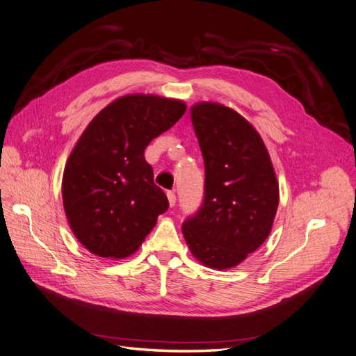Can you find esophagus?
<instances>
[{"label":"esophagus","instance_id":"34e87169","mask_svg":"<svg viewBox=\"0 0 356 356\" xmlns=\"http://www.w3.org/2000/svg\"><path fill=\"white\" fill-rule=\"evenodd\" d=\"M167 200H168V205L170 207H175V204H176V193L173 191L167 192Z\"/></svg>","mask_w":356,"mask_h":356}]
</instances>
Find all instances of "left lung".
Listing matches in <instances>:
<instances>
[{
    "mask_svg": "<svg viewBox=\"0 0 356 356\" xmlns=\"http://www.w3.org/2000/svg\"><path fill=\"white\" fill-rule=\"evenodd\" d=\"M191 118L204 156L205 195L181 232L202 266L234 268L271 233L279 181L264 140L238 111L202 101L192 105Z\"/></svg>",
    "mask_w": 356,
    "mask_h": 356,
    "instance_id": "8db88e82",
    "label": "left lung"
}]
</instances>
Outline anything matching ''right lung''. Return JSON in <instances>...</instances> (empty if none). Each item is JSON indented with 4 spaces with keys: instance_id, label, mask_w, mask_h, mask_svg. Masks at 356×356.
I'll return each instance as SVG.
<instances>
[{
    "instance_id": "add662e5",
    "label": "right lung",
    "mask_w": 356,
    "mask_h": 356,
    "mask_svg": "<svg viewBox=\"0 0 356 356\" xmlns=\"http://www.w3.org/2000/svg\"><path fill=\"white\" fill-rule=\"evenodd\" d=\"M186 111L180 99L131 94L110 102L83 130L63 173L69 226L90 254H135L168 208L145 148Z\"/></svg>"
}]
</instances>
